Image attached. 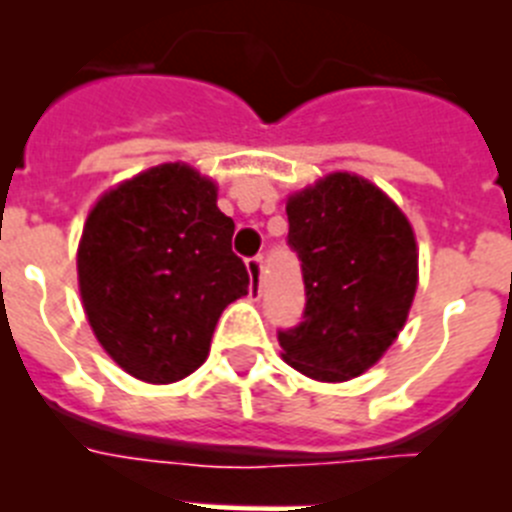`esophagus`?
<instances>
[{"mask_svg":"<svg viewBox=\"0 0 512 512\" xmlns=\"http://www.w3.org/2000/svg\"><path fill=\"white\" fill-rule=\"evenodd\" d=\"M248 277H251V297L253 300H259L261 297V277H264V259L261 256H251L246 261Z\"/></svg>","mask_w":512,"mask_h":512,"instance_id":"34e87169","label":"esophagus"}]
</instances>
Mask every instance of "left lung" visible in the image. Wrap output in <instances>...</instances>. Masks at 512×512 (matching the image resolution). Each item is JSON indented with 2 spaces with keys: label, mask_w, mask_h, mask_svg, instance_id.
<instances>
[{
  "label": "left lung",
  "mask_w": 512,
  "mask_h": 512,
  "mask_svg": "<svg viewBox=\"0 0 512 512\" xmlns=\"http://www.w3.org/2000/svg\"><path fill=\"white\" fill-rule=\"evenodd\" d=\"M305 310L277 330L284 361L320 382L359 377L392 346L418 287L408 217L354 174H330L287 202Z\"/></svg>",
  "instance_id": "1"
}]
</instances>
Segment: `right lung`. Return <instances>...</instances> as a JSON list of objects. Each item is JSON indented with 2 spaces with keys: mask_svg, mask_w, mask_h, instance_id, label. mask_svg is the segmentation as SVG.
Wrapping results in <instances>:
<instances>
[{
  "mask_svg": "<svg viewBox=\"0 0 512 512\" xmlns=\"http://www.w3.org/2000/svg\"><path fill=\"white\" fill-rule=\"evenodd\" d=\"M235 223L210 179L164 164L107 192L79 243V289L102 348L151 384L205 364L220 312L248 295Z\"/></svg>",
  "mask_w": 512,
  "mask_h": 512,
  "instance_id": "obj_1",
  "label": "right lung"
}]
</instances>
